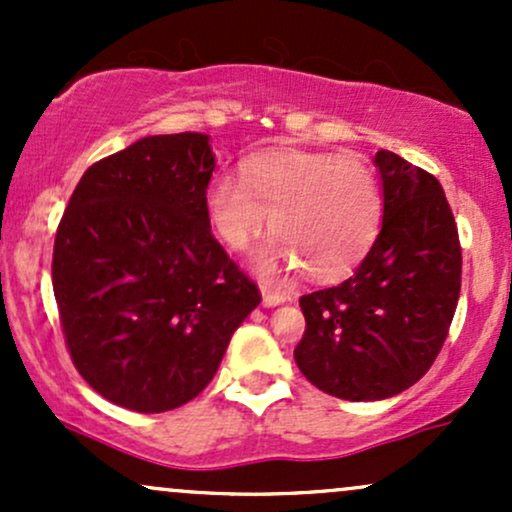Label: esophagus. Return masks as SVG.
<instances>
[{"label": "esophagus", "mask_w": 512, "mask_h": 512, "mask_svg": "<svg viewBox=\"0 0 512 512\" xmlns=\"http://www.w3.org/2000/svg\"><path fill=\"white\" fill-rule=\"evenodd\" d=\"M284 301H286L284 293L272 291L269 286H262V303L267 305V308H274V305H281Z\"/></svg>", "instance_id": "esophagus-1"}]
</instances>
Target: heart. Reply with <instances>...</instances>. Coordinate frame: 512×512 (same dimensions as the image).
I'll use <instances>...</instances> for the list:
<instances>
[{
    "label": "heart",
    "instance_id": "1",
    "mask_svg": "<svg viewBox=\"0 0 512 512\" xmlns=\"http://www.w3.org/2000/svg\"><path fill=\"white\" fill-rule=\"evenodd\" d=\"M378 175L358 156L264 151L245 158L238 180L221 175L204 192V214L226 248L245 252L272 219L276 236L257 257L264 272L305 269L310 279L349 274L383 226Z\"/></svg>",
    "mask_w": 512,
    "mask_h": 512
}]
</instances>
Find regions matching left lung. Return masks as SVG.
Listing matches in <instances>:
<instances>
[{
	"instance_id": "8db88e82",
	"label": "left lung",
	"mask_w": 512,
	"mask_h": 512,
	"mask_svg": "<svg viewBox=\"0 0 512 512\" xmlns=\"http://www.w3.org/2000/svg\"><path fill=\"white\" fill-rule=\"evenodd\" d=\"M383 228L342 284L301 296L305 332L293 358L327 395L373 402L407 390L448 337L462 248L443 187L424 168L378 151Z\"/></svg>"
}]
</instances>
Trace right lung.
<instances>
[{
	"label": "right lung",
	"instance_id": "add662e5",
	"mask_svg": "<svg viewBox=\"0 0 512 512\" xmlns=\"http://www.w3.org/2000/svg\"><path fill=\"white\" fill-rule=\"evenodd\" d=\"M211 170L207 134L144 137L81 175L57 226L64 344L81 378L125 409L195 399L262 301L211 233Z\"/></svg>",
	"mask_w": 512,
	"mask_h": 512
}]
</instances>
